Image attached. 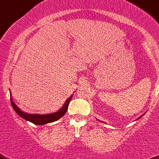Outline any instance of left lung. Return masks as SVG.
Instances as JSON below:
<instances>
[{
	"label": "left lung",
	"instance_id": "obj_1",
	"mask_svg": "<svg viewBox=\"0 0 159 159\" xmlns=\"http://www.w3.org/2000/svg\"><path fill=\"white\" fill-rule=\"evenodd\" d=\"M144 114H143V115H142V116H140V117H138V119H137V120H139V119H140V118H141V117H142V116H144Z\"/></svg>",
	"mask_w": 159,
	"mask_h": 159
}]
</instances>
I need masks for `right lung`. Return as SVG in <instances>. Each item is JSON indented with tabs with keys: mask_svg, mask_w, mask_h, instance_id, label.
Returning a JSON list of instances; mask_svg holds the SVG:
<instances>
[{
	"mask_svg": "<svg viewBox=\"0 0 159 159\" xmlns=\"http://www.w3.org/2000/svg\"><path fill=\"white\" fill-rule=\"evenodd\" d=\"M11 95V106L13 107L14 110L16 112V113L18 116L23 118L25 120L29 121V122L32 123V124H35V125H44V124H49V123L54 122V121L58 120L59 119H61L64 114L66 113L67 110V108H68V105L70 103V101L71 100L72 96L73 95H70L66 102H64V104L63 105L62 107L59 109L57 112H53V113H49V114H31L28 113V112H23L22 110L18 108V106H16L15 102H14L13 99L11 98V93L10 92Z\"/></svg>",
	"mask_w": 159,
	"mask_h": 159,
	"instance_id": "right-lung-1",
	"label": "right lung"
}]
</instances>
